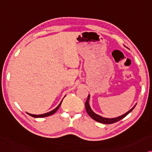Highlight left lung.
<instances>
[{"label": "left lung", "instance_id": "8db88e82", "mask_svg": "<svg viewBox=\"0 0 152 152\" xmlns=\"http://www.w3.org/2000/svg\"><path fill=\"white\" fill-rule=\"evenodd\" d=\"M89 100H90V94L88 95V99H87V101L86 102V104H85L86 105V109L87 113H88V114L90 115V117H91V118H92L94 120L96 121V122H98L102 123V124H113V123H115V122H118V121L121 120L122 119L124 118V117H126V115L129 114V113H130L131 111L133 110V108H135V106H136V104H135L130 110H129L128 112H126L124 115H121V116L115 117V118H106V117H103L102 116H100V115H97L95 113L93 112L92 110L90 108V104H89Z\"/></svg>", "mask_w": 152, "mask_h": 152}]
</instances>
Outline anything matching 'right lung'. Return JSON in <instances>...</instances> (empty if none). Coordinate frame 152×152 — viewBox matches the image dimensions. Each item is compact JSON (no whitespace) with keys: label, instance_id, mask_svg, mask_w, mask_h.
<instances>
[{"label":"right lung","instance_id":"obj_1","mask_svg":"<svg viewBox=\"0 0 152 152\" xmlns=\"http://www.w3.org/2000/svg\"><path fill=\"white\" fill-rule=\"evenodd\" d=\"M62 100H63V99H62ZM62 100L61 101V102L60 103V104L58 105V106L57 107H56V108L55 109H53V110H51V111H50V112H48V113H44V114H42V115H32V114H30V113H28V114L29 115H30V116L33 117H44L50 116V115L54 114V113H55L56 112V111H57V110H58V108H60V105H61V104H62Z\"/></svg>","mask_w":152,"mask_h":152}]
</instances>
